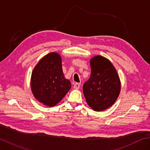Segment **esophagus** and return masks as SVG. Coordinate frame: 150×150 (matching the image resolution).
<instances>
[{
  "label": "esophagus",
  "mask_w": 150,
  "mask_h": 150,
  "mask_svg": "<svg viewBox=\"0 0 150 150\" xmlns=\"http://www.w3.org/2000/svg\"><path fill=\"white\" fill-rule=\"evenodd\" d=\"M80 87V83H76L74 85V88H75V89H78V88Z\"/></svg>",
  "instance_id": "1"
}]
</instances>
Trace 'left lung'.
<instances>
[{
    "label": "left lung",
    "instance_id": "1",
    "mask_svg": "<svg viewBox=\"0 0 150 150\" xmlns=\"http://www.w3.org/2000/svg\"><path fill=\"white\" fill-rule=\"evenodd\" d=\"M91 74L83 86L87 103L96 111L110 108L120 92V78L115 67L107 58L96 56L90 61Z\"/></svg>",
    "mask_w": 150,
    "mask_h": 150
}]
</instances>
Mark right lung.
I'll return each mask as SVG.
<instances>
[{
  "instance_id": "obj_1",
  "label": "right lung",
  "mask_w": 150,
  "mask_h": 150,
  "mask_svg": "<svg viewBox=\"0 0 150 150\" xmlns=\"http://www.w3.org/2000/svg\"><path fill=\"white\" fill-rule=\"evenodd\" d=\"M71 88V81L64 77L59 54L51 52L46 55L33 69L31 76L32 93L44 105H56Z\"/></svg>"
}]
</instances>
